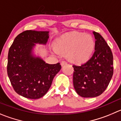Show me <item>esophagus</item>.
<instances>
[{"label": "esophagus", "instance_id": "obj_1", "mask_svg": "<svg viewBox=\"0 0 121 121\" xmlns=\"http://www.w3.org/2000/svg\"><path fill=\"white\" fill-rule=\"evenodd\" d=\"M67 62L66 61H62L61 63V66H63L64 65H65V64H67Z\"/></svg>", "mask_w": 121, "mask_h": 121}]
</instances>
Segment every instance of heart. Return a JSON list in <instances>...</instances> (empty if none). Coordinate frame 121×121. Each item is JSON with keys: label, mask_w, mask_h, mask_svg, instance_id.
<instances>
[{"label": "heart", "mask_w": 121, "mask_h": 121, "mask_svg": "<svg viewBox=\"0 0 121 121\" xmlns=\"http://www.w3.org/2000/svg\"><path fill=\"white\" fill-rule=\"evenodd\" d=\"M55 46L51 49L53 54L60 56L61 53H67V58L70 61L81 64L86 62L91 56L95 42L88 34L72 32L57 38Z\"/></svg>", "instance_id": "heart-1"}]
</instances>
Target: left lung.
Listing matches in <instances>:
<instances>
[{"label":"left lung","instance_id":"8db88e82","mask_svg":"<svg viewBox=\"0 0 121 121\" xmlns=\"http://www.w3.org/2000/svg\"><path fill=\"white\" fill-rule=\"evenodd\" d=\"M92 33L95 42L92 57L81 66H73V86L80 96L85 98L101 95L109 85L113 73L110 47L99 33Z\"/></svg>","mask_w":121,"mask_h":121}]
</instances>
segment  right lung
Instances as JSON below:
<instances>
[{
    "instance_id": "1",
    "label": "right lung",
    "mask_w": 121,
    "mask_h": 121,
    "mask_svg": "<svg viewBox=\"0 0 121 121\" xmlns=\"http://www.w3.org/2000/svg\"><path fill=\"white\" fill-rule=\"evenodd\" d=\"M49 31L26 30L15 38L8 56L7 72L15 91L24 97L38 99L46 94L61 70L34 54L36 44L45 45Z\"/></svg>"
}]
</instances>
